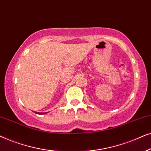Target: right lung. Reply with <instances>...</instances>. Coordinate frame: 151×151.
I'll return each mask as SVG.
<instances>
[{"label":"right lung","instance_id":"add662e5","mask_svg":"<svg viewBox=\"0 0 151 151\" xmlns=\"http://www.w3.org/2000/svg\"><path fill=\"white\" fill-rule=\"evenodd\" d=\"M36 114H46L47 112H35Z\"/></svg>","mask_w":151,"mask_h":151}]
</instances>
